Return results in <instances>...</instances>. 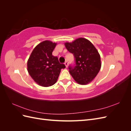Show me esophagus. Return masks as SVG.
<instances>
[{"instance_id":"1","label":"esophagus","mask_w":131,"mask_h":131,"mask_svg":"<svg viewBox=\"0 0 131 131\" xmlns=\"http://www.w3.org/2000/svg\"><path fill=\"white\" fill-rule=\"evenodd\" d=\"M64 64H65L66 67V68H68V62H67V61H66V62L64 63Z\"/></svg>"}]
</instances>
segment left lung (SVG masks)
I'll return each instance as SVG.
<instances>
[{
	"mask_svg": "<svg viewBox=\"0 0 131 131\" xmlns=\"http://www.w3.org/2000/svg\"><path fill=\"white\" fill-rule=\"evenodd\" d=\"M69 52L74 54L75 66H69V73L80 85H86L92 81L101 68L100 54L91 42L79 38L72 42H65Z\"/></svg>",
	"mask_w": 131,
	"mask_h": 131,
	"instance_id": "1",
	"label": "left lung"
}]
</instances>
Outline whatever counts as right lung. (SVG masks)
Returning <instances> with one entry per match:
<instances>
[{
    "mask_svg": "<svg viewBox=\"0 0 131 131\" xmlns=\"http://www.w3.org/2000/svg\"><path fill=\"white\" fill-rule=\"evenodd\" d=\"M57 43L43 41L35 46L27 62V70L34 81L43 87H49L56 82L64 64L59 62L52 52Z\"/></svg>",
    "mask_w": 131,
    "mask_h": 131,
    "instance_id": "obj_1",
    "label": "right lung"
}]
</instances>
